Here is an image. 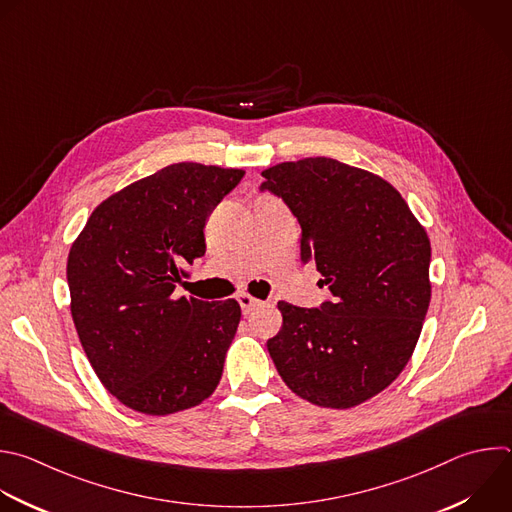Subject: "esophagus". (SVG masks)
<instances>
[{"mask_svg": "<svg viewBox=\"0 0 512 512\" xmlns=\"http://www.w3.org/2000/svg\"><path fill=\"white\" fill-rule=\"evenodd\" d=\"M237 301H239V305H241V311L247 315V313H251L255 307H259L261 305V301L259 299H255V297H251L249 293H241L239 297H237Z\"/></svg>", "mask_w": 512, "mask_h": 512, "instance_id": "esophagus-1", "label": "esophagus"}]
</instances>
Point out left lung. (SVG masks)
Returning <instances> with one entry per match:
<instances>
[{
	"instance_id": "1",
	"label": "left lung",
	"mask_w": 512,
	"mask_h": 512,
	"mask_svg": "<svg viewBox=\"0 0 512 512\" xmlns=\"http://www.w3.org/2000/svg\"><path fill=\"white\" fill-rule=\"evenodd\" d=\"M261 193L299 221L301 263H315L331 299L279 301L267 339L283 382L303 400L346 410L406 368L430 305V241L402 195L368 170L315 156L263 170Z\"/></svg>"
}]
</instances>
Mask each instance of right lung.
<instances>
[{"instance_id": "right-lung-1", "label": "right lung", "mask_w": 512, "mask_h": 512, "mask_svg": "<svg viewBox=\"0 0 512 512\" xmlns=\"http://www.w3.org/2000/svg\"><path fill=\"white\" fill-rule=\"evenodd\" d=\"M245 170L179 162L108 197L68 255L82 348L124 406L166 416L207 400L241 321L235 299L177 297L183 267L203 257L213 209Z\"/></svg>"}]
</instances>
